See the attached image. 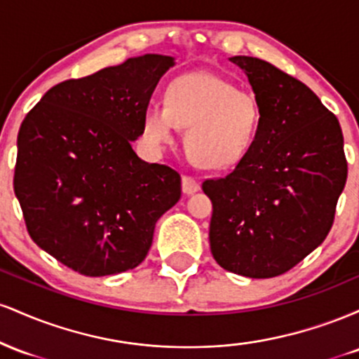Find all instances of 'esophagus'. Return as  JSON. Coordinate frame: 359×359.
Here are the masks:
<instances>
[{"label": "esophagus", "instance_id": "esophagus-1", "mask_svg": "<svg viewBox=\"0 0 359 359\" xmlns=\"http://www.w3.org/2000/svg\"><path fill=\"white\" fill-rule=\"evenodd\" d=\"M201 189V184L199 180H196L194 177H189V175H184L182 177V192L187 194V196H191V194L197 192Z\"/></svg>", "mask_w": 359, "mask_h": 359}]
</instances>
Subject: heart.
Here are the masks:
<instances>
[{
	"mask_svg": "<svg viewBox=\"0 0 359 359\" xmlns=\"http://www.w3.org/2000/svg\"><path fill=\"white\" fill-rule=\"evenodd\" d=\"M258 102L212 72H191L168 86L165 102H148L143 131L151 145H172L175 130L187 128L185 148L199 167L228 168L240 163L258 133Z\"/></svg>",
	"mask_w": 359,
	"mask_h": 359,
	"instance_id": "b5f03b06",
	"label": "heart"
}]
</instances>
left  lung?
<instances>
[{
	"label": "left lung",
	"instance_id": "8db88e82",
	"mask_svg": "<svg viewBox=\"0 0 359 359\" xmlns=\"http://www.w3.org/2000/svg\"><path fill=\"white\" fill-rule=\"evenodd\" d=\"M248 77L258 133L231 174L205 180L209 243L224 270L271 278L327 236L348 162L339 121L304 82L257 57L229 59Z\"/></svg>",
	"mask_w": 359,
	"mask_h": 359
}]
</instances>
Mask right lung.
I'll return each mask as SVG.
<instances>
[{
  "instance_id": "1",
  "label": "right lung",
  "mask_w": 359,
  "mask_h": 359,
  "mask_svg": "<svg viewBox=\"0 0 359 359\" xmlns=\"http://www.w3.org/2000/svg\"><path fill=\"white\" fill-rule=\"evenodd\" d=\"M174 57L145 53L43 94L18 131L15 196L28 234L65 266L104 277L138 266L155 222L180 199L174 168L131 142Z\"/></svg>"
}]
</instances>
